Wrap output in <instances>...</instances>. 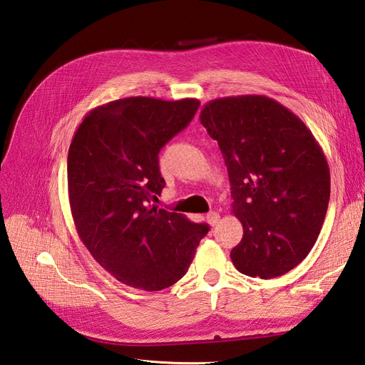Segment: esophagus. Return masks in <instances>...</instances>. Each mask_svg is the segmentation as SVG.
<instances>
[{
  "label": "esophagus",
  "mask_w": 365,
  "mask_h": 365,
  "mask_svg": "<svg viewBox=\"0 0 365 365\" xmlns=\"http://www.w3.org/2000/svg\"><path fill=\"white\" fill-rule=\"evenodd\" d=\"M219 219H220V215L217 213V212H210L208 215H207V222L212 225V227H215V225H217L219 224Z\"/></svg>",
  "instance_id": "34e87169"
}]
</instances>
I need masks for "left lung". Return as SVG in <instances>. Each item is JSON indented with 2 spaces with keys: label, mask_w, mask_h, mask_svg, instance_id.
Listing matches in <instances>:
<instances>
[{
  "label": "left lung",
  "mask_w": 365,
  "mask_h": 365,
  "mask_svg": "<svg viewBox=\"0 0 365 365\" xmlns=\"http://www.w3.org/2000/svg\"><path fill=\"white\" fill-rule=\"evenodd\" d=\"M200 120L217 141L244 237L230 256L239 272L272 279L300 263L322 231L330 172L312 132L267 96L222 97Z\"/></svg>",
  "instance_id": "left-lung-1"
}]
</instances>
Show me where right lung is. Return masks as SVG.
<instances>
[{
  "mask_svg": "<svg viewBox=\"0 0 365 365\" xmlns=\"http://www.w3.org/2000/svg\"><path fill=\"white\" fill-rule=\"evenodd\" d=\"M197 108L196 98H120L88 113L73 135L67 170L76 230L130 288L161 291L182 279L210 230L150 204L165 185L158 153Z\"/></svg>",
  "mask_w": 365,
  "mask_h": 365,
  "instance_id": "1",
  "label": "right lung"
}]
</instances>
